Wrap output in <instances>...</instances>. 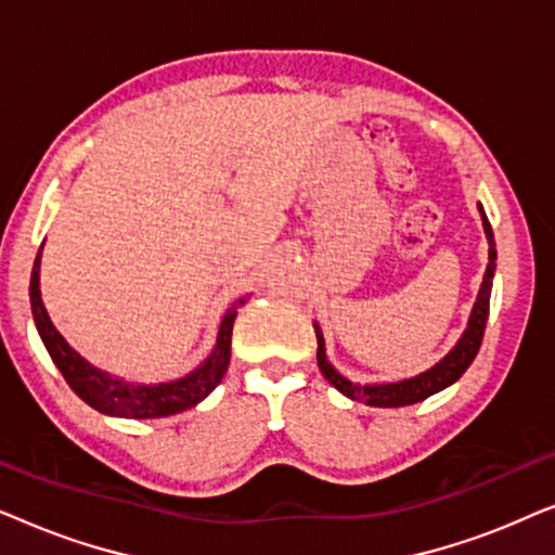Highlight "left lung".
<instances>
[{
    "label": "left lung",
    "mask_w": 555,
    "mask_h": 555,
    "mask_svg": "<svg viewBox=\"0 0 555 555\" xmlns=\"http://www.w3.org/2000/svg\"><path fill=\"white\" fill-rule=\"evenodd\" d=\"M480 215H482L485 234H488V242H490V249H488L490 262H488V270H485L480 293H477V300L473 306V313H469L467 328H465V333H462V338L457 340V344H454L452 351L447 353L442 361L424 371V374L404 378V382H393V384H366V386H361V384L348 382V378L340 376L338 371L331 366L328 359H325L323 333L315 325L318 369H321V374L328 378V382L336 386V389L344 393V397L353 399V401H363V404H369V406H384V409L409 406V404H416V401H424L427 397H431V393L447 389V386H452L469 369V363L475 361L477 351H480V344H482V336H485V325H488L492 275H495V260H498L495 240H492V227L488 222V217H485L482 207H480Z\"/></svg>",
    "instance_id": "1"
}]
</instances>
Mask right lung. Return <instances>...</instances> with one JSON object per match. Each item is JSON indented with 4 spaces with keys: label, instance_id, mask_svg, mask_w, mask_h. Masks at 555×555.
Here are the masks:
<instances>
[{
    "label": "right lung",
    "instance_id": "right-lung-1",
    "mask_svg": "<svg viewBox=\"0 0 555 555\" xmlns=\"http://www.w3.org/2000/svg\"><path fill=\"white\" fill-rule=\"evenodd\" d=\"M44 245V242H42ZM40 257L42 247L35 257L33 278H29V302H33V315L35 325L40 331V338L44 348H48L50 359L55 361L60 374L65 376V382L70 384V389L78 397L98 409L101 414L111 416H126V420H158V416H169L186 412L199 404L202 399H207L215 386L222 382L230 366V353H232V325L237 318V308L245 306L247 298H240L234 306L227 310L217 333V346L209 353V359L202 363L199 369H194L192 374L177 382L166 384H131L124 378L111 376L108 371H101L82 359L78 351H73L67 346V340L60 336L55 325H52L48 310L42 306L40 295Z\"/></svg>",
    "mask_w": 555,
    "mask_h": 555
}]
</instances>
